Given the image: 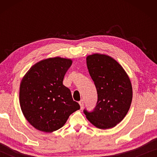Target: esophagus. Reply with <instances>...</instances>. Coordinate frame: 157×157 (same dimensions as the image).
<instances>
[{
	"mask_svg": "<svg viewBox=\"0 0 157 157\" xmlns=\"http://www.w3.org/2000/svg\"><path fill=\"white\" fill-rule=\"evenodd\" d=\"M79 105L81 106V109H82L83 108V106H84V102H83V100H81L79 101Z\"/></svg>",
	"mask_w": 157,
	"mask_h": 157,
	"instance_id": "34e87169",
	"label": "esophagus"
}]
</instances>
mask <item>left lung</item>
Instances as JSON below:
<instances>
[{
  "label": "left lung",
  "mask_w": 157,
  "mask_h": 157,
  "mask_svg": "<svg viewBox=\"0 0 157 157\" xmlns=\"http://www.w3.org/2000/svg\"><path fill=\"white\" fill-rule=\"evenodd\" d=\"M87 68L96 86L98 101L93 111L83 112L87 119L101 129L114 127L131 106L133 96L129 77L114 59L94 53L86 57Z\"/></svg>",
  "instance_id": "8db88e82"
}]
</instances>
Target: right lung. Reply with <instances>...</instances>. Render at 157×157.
<instances>
[{"label":"right lung","instance_id":"add662e5","mask_svg":"<svg viewBox=\"0 0 157 157\" xmlns=\"http://www.w3.org/2000/svg\"><path fill=\"white\" fill-rule=\"evenodd\" d=\"M72 60L49 58L34 64L21 80L19 101L21 111L36 129L51 133L61 128L80 106L63 84Z\"/></svg>","mask_w":157,"mask_h":157}]
</instances>
